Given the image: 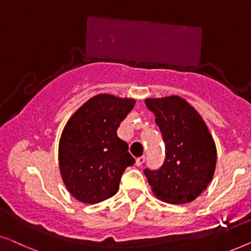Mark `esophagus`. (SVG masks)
<instances>
[{
  "mask_svg": "<svg viewBox=\"0 0 251 251\" xmlns=\"http://www.w3.org/2000/svg\"><path fill=\"white\" fill-rule=\"evenodd\" d=\"M144 161H146V157H144V156H141V157H139V158H136L135 164H136V166H141V165L143 164Z\"/></svg>",
  "mask_w": 251,
  "mask_h": 251,
  "instance_id": "obj_1",
  "label": "esophagus"
}]
</instances>
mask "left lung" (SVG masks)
<instances>
[{"label":"left lung","instance_id":"obj_1","mask_svg":"<svg viewBox=\"0 0 251 251\" xmlns=\"http://www.w3.org/2000/svg\"><path fill=\"white\" fill-rule=\"evenodd\" d=\"M156 116L166 158L159 169H144L154 196L168 203L191 202L209 184L216 166V147L203 119L184 99H147Z\"/></svg>","mask_w":251,"mask_h":251}]
</instances>
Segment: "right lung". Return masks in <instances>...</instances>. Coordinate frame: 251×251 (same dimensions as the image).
<instances>
[{
  "label": "right lung",
  "mask_w": 251,
  "mask_h": 251,
  "mask_svg": "<svg viewBox=\"0 0 251 251\" xmlns=\"http://www.w3.org/2000/svg\"><path fill=\"white\" fill-rule=\"evenodd\" d=\"M135 100L98 94L72 116L59 142L62 179L74 198L98 203L116 195L123 173L135 159L117 135Z\"/></svg>",
  "instance_id": "obj_1"
}]
</instances>
